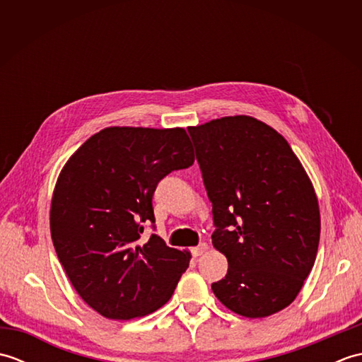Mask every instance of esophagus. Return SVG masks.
<instances>
[{
    "mask_svg": "<svg viewBox=\"0 0 362 362\" xmlns=\"http://www.w3.org/2000/svg\"><path fill=\"white\" fill-rule=\"evenodd\" d=\"M206 250H209V245H206L205 243L199 244V245H196V247L191 249V252H193V255H194V257H201L202 253H205Z\"/></svg>",
    "mask_w": 362,
    "mask_h": 362,
    "instance_id": "1",
    "label": "esophagus"
}]
</instances>
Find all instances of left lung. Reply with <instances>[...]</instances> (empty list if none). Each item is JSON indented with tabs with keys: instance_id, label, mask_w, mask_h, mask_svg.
Masks as SVG:
<instances>
[{
	"instance_id": "8db88e82",
	"label": "left lung",
	"mask_w": 362,
	"mask_h": 362,
	"mask_svg": "<svg viewBox=\"0 0 362 362\" xmlns=\"http://www.w3.org/2000/svg\"><path fill=\"white\" fill-rule=\"evenodd\" d=\"M213 204L214 249L228 271L211 289L240 316L286 308L314 266L320 213L313 183L288 141L245 115L188 127Z\"/></svg>"
}]
</instances>
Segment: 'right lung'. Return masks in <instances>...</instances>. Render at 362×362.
<instances>
[{
    "mask_svg": "<svg viewBox=\"0 0 362 362\" xmlns=\"http://www.w3.org/2000/svg\"><path fill=\"white\" fill-rule=\"evenodd\" d=\"M194 163L185 129L107 127L66 161L52 193L51 238L83 302L115 320L161 308L189 264V252L157 235L152 196L169 173Z\"/></svg>",
    "mask_w": 362,
    "mask_h": 362,
    "instance_id": "right-lung-1",
    "label": "right lung"
}]
</instances>
